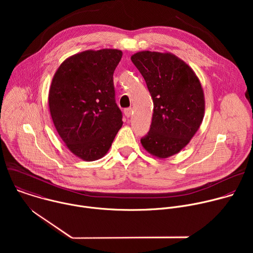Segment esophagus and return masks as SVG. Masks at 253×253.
<instances>
[{
    "label": "esophagus",
    "instance_id": "obj_1",
    "mask_svg": "<svg viewBox=\"0 0 253 253\" xmlns=\"http://www.w3.org/2000/svg\"><path fill=\"white\" fill-rule=\"evenodd\" d=\"M124 114H125V116L126 117H131L132 116V114H133V109L132 108L130 107V108H126V109L124 110Z\"/></svg>",
    "mask_w": 253,
    "mask_h": 253
}]
</instances>
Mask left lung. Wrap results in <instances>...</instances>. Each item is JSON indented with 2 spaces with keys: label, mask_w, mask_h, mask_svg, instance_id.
I'll use <instances>...</instances> for the list:
<instances>
[{
  "label": "left lung",
  "mask_w": 253,
  "mask_h": 253,
  "mask_svg": "<svg viewBox=\"0 0 253 253\" xmlns=\"http://www.w3.org/2000/svg\"><path fill=\"white\" fill-rule=\"evenodd\" d=\"M131 60L153 99V116L143 148L165 159L181 151L198 131L205 111L204 92L193 69L176 55L140 51Z\"/></svg>",
  "instance_id": "1"
}]
</instances>
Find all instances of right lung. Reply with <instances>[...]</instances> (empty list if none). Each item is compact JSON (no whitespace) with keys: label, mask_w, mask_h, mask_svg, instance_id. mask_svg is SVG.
Listing matches in <instances>:
<instances>
[{"label":"right lung","mask_w":253,"mask_h":253,"mask_svg":"<svg viewBox=\"0 0 253 253\" xmlns=\"http://www.w3.org/2000/svg\"><path fill=\"white\" fill-rule=\"evenodd\" d=\"M122 54L102 49L72 55L52 79L48 101L54 126L67 148L84 161L104 157L123 125L113 84Z\"/></svg>","instance_id":"1"}]
</instances>
